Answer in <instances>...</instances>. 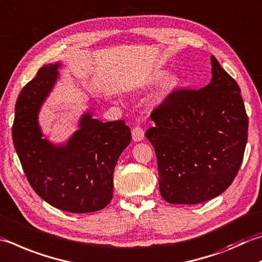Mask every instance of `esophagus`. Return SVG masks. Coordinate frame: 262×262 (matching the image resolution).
Wrapping results in <instances>:
<instances>
[{
	"label": "esophagus",
	"instance_id": "obj_1",
	"mask_svg": "<svg viewBox=\"0 0 262 262\" xmlns=\"http://www.w3.org/2000/svg\"><path fill=\"white\" fill-rule=\"evenodd\" d=\"M132 136L135 142H140L144 138V130L141 127H134L132 130Z\"/></svg>",
	"mask_w": 262,
	"mask_h": 262
}]
</instances>
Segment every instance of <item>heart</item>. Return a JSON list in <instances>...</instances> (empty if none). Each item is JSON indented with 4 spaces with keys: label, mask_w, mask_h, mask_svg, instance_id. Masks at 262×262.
Listing matches in <instances>:
<instances>
[{
    "label": "heart",
    "mask_w": 262,
    "mask_h": 262,
    "mask_svg": "<svg viewBox=\"0 0 262 262\" xmlns=\"http://www.w3.org/2000/svg\"><path fill=\"white\" fill-rule=\"evenodd\" d=\"M165 75H166V71H163V70H160V71H157V73L153 75V80H160V79H162L163 77H165ZM177 85V79L175 78V77L173 76H170L169 77V78L167 79V87L168 89H172V87H175Z\"/></svg>",
    "instance_id": "1"
}]
</instances>
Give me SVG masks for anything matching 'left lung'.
Returning a JSON list of instances; mask_svg holds the SVG:
<instances>
[{
	"mask_svg": "<svg viewBox=\"0 0 262 262\" xmlns=\"http://www.w3.org/2000/svg\"><path fill=\"white\" fill-rule=\"evenodd\" d=\"M211 81L169 95L151 114L145 136L156 150L160 194L172 204H196L233 183L248 141L241 90L211 55Z\"/></svg>",
	"mask_w": 262,
	"mask_h": 262,
	"instance_id": "obj_1",
	"label": "left lung"
}]
</instances>
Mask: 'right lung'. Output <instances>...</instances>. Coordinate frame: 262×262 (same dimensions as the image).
<instances>
[{
	"instance_id": "right-lung-1",
	"label": "right lung",
	"mask_w": 262,
	"mask_h": 262,
	"mask_svg": "<svg viewBox=\"0 0 262 262\" xmlns=\"http://www.w3.org/2000/svg\"><path fill=\"white\" fill-rule=\"evenodd\" d=\"M61 67L60 61L43 66L20 92L13 145L30 186L45 202L73 213L94 212L106 207L114 195V170L132 141L130 129L124 120L102 122L86 111L78 129L63 144L44 138L38 115Z\"/></svg>"
}]
</instances>
